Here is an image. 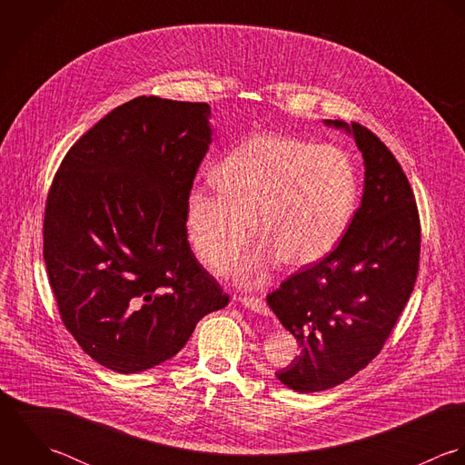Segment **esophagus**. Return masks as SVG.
Wrapping results in <instances>:
<instances>
[{
    "mask_svg": "<svg viewBox=\"0 0 465 465\" xmlns=\"http://www.w3.org/2000/svg\"><path fill=\"white\" fill-rule=\"evenodd\" d=\"M239 302H241L246 309H250V311H255V312L264 314V316L270 314V307L266 305V302H262V298H257V296H241Z\"/></svg>",
    "mask_w": 465,
    "mask_h": 465,
    "instance_id": "1",
    "label": "esophagus"
}]
</instances>
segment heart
Listing matches in <instances>:
<instances>
[{
	"label": "heart",
	"mask_w": 465,
	"mask_h": 465,
	"mask_svg": "<svg viewBox=\"0 0 465 465\" xmlns=\"http://www.w3.org/2000/svg\"><path fill=\"white\" fill-rule=\"evenodd\" d=\"M217 192L192 188L186 230L199 261L219 270L253 239L259 248L230 273L242 285L282 259L292 268L320 261L341 237L358 201L349 156L331 145L255 134L215 169ZM256 228H252V223Z\"/></svg>",
	"instance_id": "obj_1"
}]
</instances>
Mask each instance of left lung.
Masks as SVG:
<instances>
[{"label":"left lung","mask_w":465,"mask_h":465,"mask_svg":"<svg viewBox=\"0 0 465 465\" xmlns=\"http://www.w3.org/2000/svg\"><path fill=\"white\" fill-rule=\"evenodd\" d=\"M323 124L352 134L363 156L365 186L336 250L268 294L302 349L277 377L302 393L341 384L381 352L413 291L420 253L415 197L395 156L356 122Z\"/></svg>","instance_id":"left-lung-1"}]
</instances>
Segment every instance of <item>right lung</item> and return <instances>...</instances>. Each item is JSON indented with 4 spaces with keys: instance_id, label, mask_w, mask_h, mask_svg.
<instances>
[{
    "instance_id": "1",
    "label": "right lung",
    "mask_w": 465,
    "mask_h": 465,
    "mask_svg": "<svg viewBox=\"0 0 465 465\" xmlns=\"http://www.w3.org/2000/svg\"><path fill=\"white\" fill-rule=\"evenodd\" d=\"M212 143L210 105L129 100L68 151L45 210V262L63 323L102 367L174 358L230 296L195 259L186 195Z\"/></svg>"
}]
</instances>
